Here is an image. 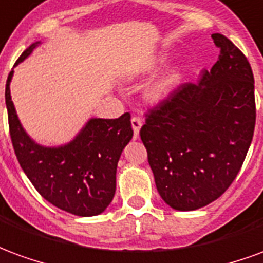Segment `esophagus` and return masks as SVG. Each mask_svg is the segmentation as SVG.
Segmentation results:
<instances>
[{"mask_svg":"<svg viewBox=\"0 0 263 263\" xmlns=\"http://www.w3.org/2000/svg\"><path fill=\"white\" fill-rule=\"evenodd\" d=\"M131 124L132 129H134V135H135V138H138V134H139V129H141V126H142L143 120L141 117H138V115H134L131 120Z\"/></svg>","mask_w":263,"mask_h":263,"instance_id":"obj_1","label":"esophagus"}]
</instances>
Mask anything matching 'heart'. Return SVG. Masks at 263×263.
<instances>
[{"instance_id":"heart-1","label":"heart","mask_w":263,"mask_h":263,"mask_svg":"<svg viewBox=\"0 0 263 263\" xmlns=\"http://www.w3.org/2000/svg\"><path fill=\"white\" fill-rule=\"evenodd\" d=\"M175 83H176V76H169V77L162 79L149 88L148 92H146V97L151 101H159L163 97H166V94H169L172 87L175 86Z\"/></svg>"}]
</instances>
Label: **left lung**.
<instances>
[{"instance_id":"8db88e82","label":"left lung","mask_w":263,"mask_h":263,"mask_svg":"<svg viewBox=\"0 0 263 263\" xmlns=\"http://www.w3.org/2000/svg\"><path fill=\"white\" fill-rule=\"evenodd\" d=\"M220 56L198 83L177 86L146 112L141 139L156 189L179 211L201 209L231 186L252 142L254 74L245 54L221 33Z\"/></svg>"}]
</instances>
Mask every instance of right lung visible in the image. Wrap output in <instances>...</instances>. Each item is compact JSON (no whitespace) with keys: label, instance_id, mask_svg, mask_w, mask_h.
<instances>
[{"label":"right lung","instance_id":"add662e5","mask_svg":"<svg viewBox=\"0 0 263 263\" xmlns=\"http://www.w3.org/2000/svg\"><path fill=\"white\" fill-rule=\"evenodd\" d=\"M37 45L26 49L15 66ZM12 74L5 86V104L9 135L22 171L54 207L80 217L101 214L114 198L117 165L134 135L129 112L115 120L91 118L71 142L46 148L33 142L21 125L9 91Z\"/></svg>","mask_w":263,"mask_h":263}]
</instances>
